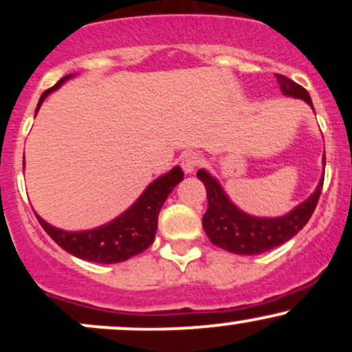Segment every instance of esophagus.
Instances as JSON below:
<instances>
[{
    "mask_svg": "<svg viewBox=\"0 0 352 352\" xmlns=\"http://www.w3.org/2000/svg\"><path fill=\"white\" fill-rule=\"evenodd\" d=\"M201 164V157L197 152H187L182 157V168L185 173H193L195 168Z\"/></svg>",
    "mask_w": 352,
    "mask_h": 352,
    "instance_id": "34e87169",
    "label": "esophagus"
}]
</instances>
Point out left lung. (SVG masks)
Here are the masks:
<instances>
[{
    "instance_id": "8db88e82",
    "label": "left lung",
    "mask_w": 352,
    "mask_h": 352,
    "mask_svg": "<svg viewBox=\"0 0 352 352\" xmlns=\"http://www.w3.org/2000/svg\"><path fill=\"white\" fill-rule=\"evenodd\" d=\"M276 79L283 94L306 100L313 107L308 91L305 87L283 74H276ZM197 177L204 182L205 188H207L208 208L201 218L205 233L213 245L235 254L265 253L296 235L313 215L319 195H321L322 180H324V175H322L313 195L286 215L278 218H261L248 215L235 207L227 193L223 192V188L220 187V184L207 170H199Z\"/></svg>"
}]
</instances>
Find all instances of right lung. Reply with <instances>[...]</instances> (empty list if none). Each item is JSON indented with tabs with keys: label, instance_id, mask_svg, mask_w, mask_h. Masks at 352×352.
I'll return each mask as SVG.
<instances>
[{
	"label": "right lung",
	"instance_id": "add662e5",
	"mask_svg": "<svg viewBox=\"0 0 352 352\" xmlns=\"http://www.w3.org/2000/svg\"><path fill=\"white\" fill-rule=\"evenodd\" d=\"M71 78L72 74L64 76L56 86L44 91L38 107H36V112L39 111L43 100L52 91H56L60 84H64ZM182 180H184V170L180 167H173L168 173L153 180L139 197V200L131 208L125 210L122 215L94 230L64 232V230L46 223L39 215H36V218L41 223L44 232L67 253L82 258V260L94 261V263H120V261L142 253L153 243L160 208L167 200L168 193Z\"/></svg>",
	"mask_w": 352,
	"mask_h": 352
}]
</instances>
